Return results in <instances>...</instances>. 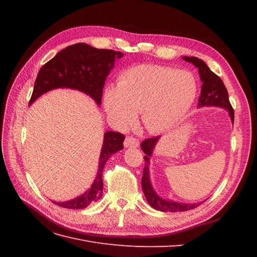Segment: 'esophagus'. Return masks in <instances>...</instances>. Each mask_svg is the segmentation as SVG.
<instances>
[{"label":"esophagus","instance_id":"1","mask_svg":"<svg viewBox=\"0 0 257 257\" xmlns=\"http://www.w3.org/2000/svg\"><path fill=\"white\" fill-rule=\"evenodd\" d=\"M139 146L138 139L134 137H126L125 141H124V147L125 148H137Z\"/></svg>","mask_w":257,"mask_h":257}]
</instances>
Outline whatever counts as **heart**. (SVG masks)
Returning a JSON list of instances; mask_svg holds the SVG:
<instances>
[{
	"label": "heart",
	"mask_w": 257,
	"mask_h": 257,
	"mask_svg": "<svg viewBox=\"0 0 257 257\" xmlns=\"http://www.w3.org/2000/svg\"><path fill=\"white\" fill-rule=\"evenodd\" d=\"M196 94V79L190 72L144 64L124 71L115 88L105 90L104 107L108 118L120 126L133 123L141 111L144 127L159 133L183 118Z\"/></svg>",
	"instance_id": "b5f03b06"
}]
</instances>
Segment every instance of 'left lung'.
<instances>
[{
  "label": "left lung",
  "mask_w": 257,
  "mask_h": 257,
  "mask_svg": "<svg viewBox=\"0 0 257 257\" xmlns=\"http://www.w3.org/2000/svg\"><path fill=\"white\" fill-rule=\"evenodd\" d=\"M184 61L190 62L198 68V73L200 76V80L203 82L201 84V92L198 98V107L204 106H215L222 107L226 109L230 115L231 121L234 122V109L229 103L228 92L225 88V85L219 76L215 75L211 69H210L203 60L195 57H183ZM160 137H153L144 141L141 145L143 151L146 153L145 159V168L142 179V188L144 191L145 196L147 198L148 204L155 210H160L163 212H182L188 211L196 208L197 206L203 203L198 204H181L176 203L173 200H166L160 197L152 188L149 176V164L150 158L152 155L155 145L158 144Z\"/></svg>",
  "instance_id": "8db88e82"
}]
</instances>
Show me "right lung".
I'll return each instance as SVG.
<instances>
[{"mask_svg": "<svg viewBox=\"0 0 257 257\" xmlns=\"http://www.w3.org/2000/svg\"><path fill=\"white\" fill-rule=\"evenodd\" d=\"M122 57L123 53L120 51L97 49L83 43L68 46L40 69L30 105L50 90L68 88L85 93L100 106L105 80L113 68L114 61ZM124 138V135L118 132H106L97 174L91 188L77 198L63 203H53L63 208L83 209L102 197L103 169L110 155L123 149Z\"/></svg>", "mask_w": 257, "mask_h": 257, "instance_id": "1", "label": "right lung"}]
</instances>
